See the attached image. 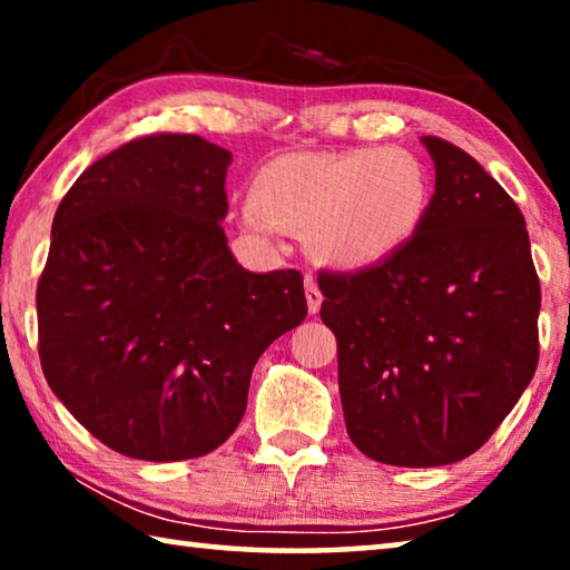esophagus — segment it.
<instances>
[{"mask_svg":"<svg viewBox=\"0 0 570 570\" xmlns=\"http://www.w3.org/2000/svg\"><path fill=\"white\" fill-rule=\"evenodd\" d=\"M304 288H306V304H308V312L316 314V312H320V306H322V292H320V286H316L314 276H306Z\"/></svg>","mask_w":570,"mask_h":570,"instance_id":"obj_1","label":"esophagus"}]
</instances>
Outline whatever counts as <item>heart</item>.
<instances>
[{
	"mask_svg": "<svg viewBox=\"0 0 570 570\" xmlns=\"http://www.w3.org/2000/svg\"><path fill=\"white\" fill-rule=\"evenodd\" d=\"M244 210L258 234L312 228L316 254L342 266H372L402 250L430 214L432 178L404 148L336 156H284L256 178Z\"/></svg>",
	"mask_w": 570,
	"mask_h": 570,
	"instance_id": "b5f03b06",
	"label": "heart"
}]
</instances>
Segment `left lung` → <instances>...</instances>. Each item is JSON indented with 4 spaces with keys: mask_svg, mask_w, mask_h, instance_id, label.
Listing matches in <instances>:
<instances>
[{
    "mask_svg": "<svg viewBox=\"0 0 570 570\" xmlns=\"http://www.w3.org/2000/svg\"><path fill=\"white\" fill-rule=\"evenodd\" d=\"M435 196L377 266L320 274L346 432L366 458L450 465L485 445L538 366L540 282L525 218L452 142L424 135Z\"/></svg>",
    "mask_w": 570,
    "mask_h": 570,
    "instance_id": "8db88e82",
    "label": "left lung"
}]
</instances>
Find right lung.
Wrapping results in <instances>:
<instances>
[{"label": "right lung", "instance_id": "1", "mask_svg": "<svg viewBox=\"0 0 570 570\" xmlns=\"http://www.w3.org/2000/svg\"><path fill=\"white\" fill-rule=\"evenodd\" d=\"M230 160L198 135H146L95 160L55 214L37 284L42 372L125 458L224 445L258 356L306 316L302 274H250L230 254Z\"/></svg>", "mask_w": 570, "mask_h": 570}]
</instances>
